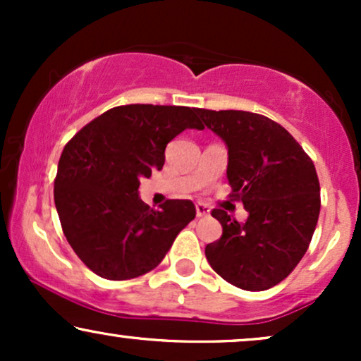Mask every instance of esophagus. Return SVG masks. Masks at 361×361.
<instances>
[{
	"instance_id": "34e87169",
	"label": "esophagus",
	"mask_w": 361,
	"mask_h": 361,
	"mask_svg": "<svg viewBox=\"0 0 361 361\" xmlns=\"http://www.w3.org/2000/svg\"><path fill=\"white\" fill-rule=\"evenodd\" d=\"M195 210H197V217H207V215H210V209L204 204L195 205Z\"/></svg>"
}]
</instances>
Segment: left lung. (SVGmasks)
Listing matches in <instances>:
<instances>
[{"mask_svg": "<svg viewBox=\"0 0 361 361\" xmlns=\"http://www.w3.org/2000/svg\"><path fill=\"white\" fill-rule=\"evenodd\" d=\"M205 127L227 147V180L246 222L212 210L222 238L207 244L215 273L234 287L259 292L287 279L307 251L321 210L314 163L273 120L243 110H202Z\"/></svg>", "mask_w": 361, "mask_h": 361, "instance_id": "8db88e82", "label": "left lung"}]
</instances>
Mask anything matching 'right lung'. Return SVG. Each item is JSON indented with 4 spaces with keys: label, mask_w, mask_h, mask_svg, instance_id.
I'll use <instances>...</instances> for the list:
<instances>
[{
    "label": "right lung",
    "mask_w": 361,
    "mask_h": 361,
    "mask_svg": "<svg viewBox=\"0 0 361 361\" xmlns=\"http://www.w3.org/2000/svg\"><path fill=\"white\" fill-rule=\"evenodd\" d=\"M198 109L166 105L115 106L66 144L54 202L66 239L91 271L128 280L163 261L178 233L195 219L192 200L151 209L140 200V178L164 164L169 140L202 130Z\"/></svg>",
    "instance_id": "1"
}]
</instances>
